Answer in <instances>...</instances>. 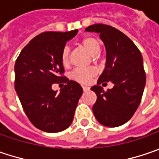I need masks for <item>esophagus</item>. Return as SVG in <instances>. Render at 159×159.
I'll return each instance as SVG.
<instances>
[{
    "instance_id": "34e87169",
    "label": "esophagus",
    "mask_w": 159,
    "mask_h": 159,
    "mask_svg": "<svg viewBox=\"0 0 159 159\" xmlns=\"http://www.w3.org/2000/svg\"><path fill=\"white\" fill-rule=\"evenodd\" d=\"M83 90H84V92H87V91L90 90V88L88 86H83Z\"/></svg>"
}]
</instances>
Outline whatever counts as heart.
Returning <instances> with one entry per match:
<instances>
[{
  "instance_id": "1",
  "label": "heart",
  "mask_w": 159,
  "mask_h": 159,
  "mask_svg": "<svg viewBox=\"0 0 159 159\" xmlns=\"http://www.w3.org/2000/svg\"><path fill=\"white\" fill-rule=\"evenodd\" d=\"M80 45L85 49L89 52L93 59L96 58V54H98L100 51V43L99 39L94 36H85L80 41ZM69 57H70V50L69 47L65 46L61 52V61L64 66H67L69 64ZM97 74V69L94 66H89L85 68H76L75 69L70 77L73 80L81 83V84H87L89 83L93 76Z\"/></svg>"
}]
</instances>
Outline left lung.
<instances>
[{"instance_id": "1", "label": "left lung", "mask_w": 159, "mask_h": 159, "mask_svg": "<svg viewBox=\"0 0 159 159\" xmlns=\"http://www.w3.org/2000/svg\"><path fill=\"white\" fill-rule=\"evenodd\" d=\"M85 31L100 34L107 52L105 69L97 85L91 88L97 95L93 114L105 126H120L132 118L142 100L146 84L142 53L131 39L111 25L95 24ZM109 80L114 87L105 92L100 84Z\"/></svg>"}]
</instances>
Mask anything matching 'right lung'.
I'll return each mask as SVG.
<instances>
[{
    "label": "right lung",
    "instance_id": "right-lung-1",
    "mask_svg": "<svg viewBox=\"0 0 159 159\" xmlns=\"http://www.w3.org/2000/svg\"><path fill=\"white\" fill-rule=\"evenodd\" d=\"M78 30L44 32L24 47L15 63V90L25 113L32 124L46 133H58L68 127L83 88L64 74L61 52ZM62 82L58 93L51 85Z\"/></svg>",
    "mask_w": 159,
    "mask_h": 159
}]
</instances>
